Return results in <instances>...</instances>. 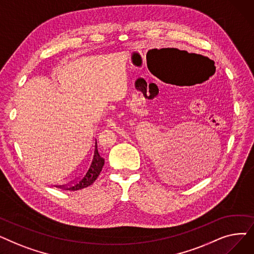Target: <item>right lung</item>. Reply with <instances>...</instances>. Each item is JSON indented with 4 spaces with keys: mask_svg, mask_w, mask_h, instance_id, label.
I'll list each match as a JSON object with an SVG mask.
<instances>
[{
    "mask_svg": "<svg viewBox=\"0 0 254 254\" xmlns=\"http://www.w3.org/2000/svg\"><path fill=\"white\" fill-rule=\"evenodd\" d=\"M104 164H105V159L99 153L97 140H96V142L93 143L90 162H89V165H88L86 171L83 173L81 177L78 178V180L74 184H72L70 186H64L63 190H79L85 189V188H87V186L91 185L99 177Z\"/></svg>",
    "mask_w": 254,
    "mask_h": 254,
    "instance_id": "right-lung-1",
    "label": "right lung"
}]
</instances>
